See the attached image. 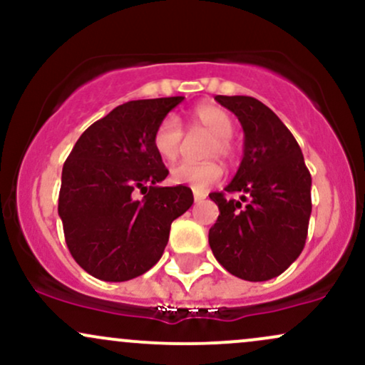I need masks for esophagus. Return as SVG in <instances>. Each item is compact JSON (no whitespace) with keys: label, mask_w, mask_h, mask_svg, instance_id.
<instances>
[{"label":"esophagus","mask_w":365,"mask_h":365,"mask_svg":"<svg viewBox=\"0 0 365 365\" xmlns=\"http://www.w3.org/2000/svg\"><path fill=\"white\" fill-rule=\"evenodd\" d=\"M204 199H206V194H202V192H194V200L197 204L202 202Z\"/></svg>","instance_id":"esophagus-1"}]
</instances>
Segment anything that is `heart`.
<instances>
[{
  "instance_id": "b5f03b06",
  "label": "heart",
  "mask_w": 365,
  "mask_h": 365,
  "mask_svg": "<svg viewBox=\"0 0 365 365\" xmlns=\"http://www.w3.org/2000/svg\"><path fill=\"white\" fill-rule=\"evenodd\" d=\"M188 130H202L211 135L207 144V158H230L233 153L232 135L235 130V121L225 108L217 104H199L188 115ZM183 128L175 116H165L156 125L153 133V148L159 158L166 161H173L182 150ZM223 177V170L217 163H178L170 171L171 182L185 183L197 192H204L206 188L215 185Z\"/></svg>"
}]
</instances>
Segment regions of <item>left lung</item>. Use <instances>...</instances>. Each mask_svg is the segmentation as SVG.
<instances>
[{"instance_id": "8db88e82", "label": "left lung", "mask_w": 365, "mask_h": 365, "mask_svg": "<svg viewBox=\"0 0 365 365\" xmlns=\"http://www.w3.org/2000/svg\"><path fill=\"white\" fill-rule=\"evenodd\" d=\"M235 113L245 133L244 158L226 193L209 197L220 207L209 245L228 273L247 282L282 274L304 250L312 211V178L295 137L266 104L250 96H216Z\"/></svg>"}]
</instances>
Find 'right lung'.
I'll return each mask as SVG.
<instances>
[{
  "mask_svg": "<svg viewBox=\"0 0 365 365\" xmlns=\"http://www.w3.org/2000/svg\"><path fill=\"white\" fill-rule=\"evenodd\" d=\"M182 101L116 106L82 133L63 165V233L72 257L94 278L127 282L149 271L165 252L173 220L194 202L185 185H158L168 170L153 148L156 125Z\"/></svg>",
  "mask_w": 365,
  "mask_h": 365,
  "instance_id": "obj_1",
  "label": "right lung"
}]
</instances>
